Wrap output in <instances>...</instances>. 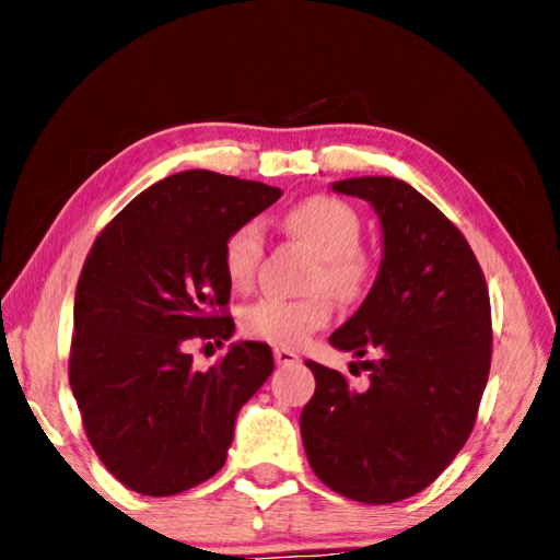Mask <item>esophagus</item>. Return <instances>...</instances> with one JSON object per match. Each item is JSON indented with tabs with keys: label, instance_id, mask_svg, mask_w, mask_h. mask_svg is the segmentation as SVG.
Here are the masks:
<instances>
[{
	"label": "esophagus",
	"instance_id": "obj_1",
	"mask_svg": "<svg viewBox=\"0 0 560 560\" xmlns=\"http://www.w3.org/2000/svg\"><path fill=\"white\" fill-rule=\"evenodd\" d=\"M273 360H277L279 365H299L301 355L293 353L289 348H273Z\"/></svg>",
	"mask_w": 560,
	"mask_h": 560
}]
</instances>
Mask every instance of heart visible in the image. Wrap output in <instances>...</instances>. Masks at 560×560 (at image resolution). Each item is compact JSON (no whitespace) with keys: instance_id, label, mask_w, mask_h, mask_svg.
Returning a JSON list of instances; mask_svg holds the SVG:
<instances>
[{"instance_id":"b5f03b06","label":"heart","mask_w":560,"mask_h":560,"mask_svg":"<svg viewBox=\"0 0 560 560\" xmlns=\"http://www.w3.org/2000/svg\"><path fill=\"white\" fill-rule=\"evenodd\" d=\"M287 230L311 246L318 267L311 277L316 293L301 299L264 296L244 308L242 330L254 340L273 348H299L326 328L334 316V301H355L365 293L371 281V259L360 249L363 222L353 207L336 197H311L291 207L283 217ZM264 254V230L259 222H244L224 242V271L236 291L252 289Z\"/></svg>"}]
</instances>
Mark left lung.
I'll return each instance as SVG.
<instances>
[{
  "mask_svg": "<svg viewBox=\"0 0 560 560\" xmlns=\"http://www.w3.org/2000/svg\"><path fill=\"white\" fill-rule=\"evenodd\" d=\"M381 222L383 259L365 301L328 343L363 358L358 393L306 360L316 393L301 412L311 469L338 494L393 504L430 487L464 447L491 365L485 273L467 240L402 179L365 175L330 185Z\"/></svg>",
  "mask_w": 560,
  "mask_h": 560,
  "instance_id": "1",
  "label": "left lung"
}]
</instances>
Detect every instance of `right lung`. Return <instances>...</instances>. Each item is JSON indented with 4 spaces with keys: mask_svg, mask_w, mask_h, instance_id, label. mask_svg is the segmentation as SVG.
<instances>
[{
    "mask_svg": "<svg viewBox=\"0 0 560 560\" xmlns=\"http://www.w3.org/2000/svg\"><path fill=\"white\" fill-rule=\"evenodd\" d=\"M281 197L210 170L160 179L116 214L83 264L69 381L93 450L120 485L170 497L226 462L242 405L267 383V343L236 340L210 371L187 343L222 346L232 316L224 242Z\"/></svg>",
    "mask_w": 560,
    "mask_h": 560,
    "instance_id": "obj_1",
    "label": "right lung"
}]
</instances>
